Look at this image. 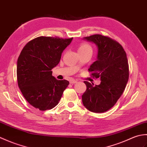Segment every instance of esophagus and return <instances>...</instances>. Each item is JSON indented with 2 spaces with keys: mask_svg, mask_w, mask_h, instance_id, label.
Masks as SVG:
<instances>
[{
  "mask_svg": "<svg viewBox=\"0 0 147 147\" xmlns=\"http://www.w3.org/2000/svg\"><path fill=\"white\" fill-rule=\"evenodd\" d=\"M69 83L71 84H74V83H77V80H74V79H71L69 81Z\"/></svg>",
  "mask_w": 147,
  "mask_h": 147,
  "instance_id": "34e87169",
  "label": "esophagus"
}]
</instances>
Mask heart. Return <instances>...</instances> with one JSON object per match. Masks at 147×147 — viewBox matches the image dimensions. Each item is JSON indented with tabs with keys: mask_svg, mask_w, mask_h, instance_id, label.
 <instances>
[{
	"mask_svg": "<svg viewBox=\"0 0 147 147\" xmlns=\"http://www.w3.org/2000/svg\"><path fill=\"white\" fill-rule=\"evenodd\" d=\"M78 52H84L87 51H92V47L86 43H82L78 47Z\"/></svg>",
	"mask_w": 147,
	"mask_h": 147,
	"instance_id": "b5f03b06",
	"label": "heart"
}]
</instances>
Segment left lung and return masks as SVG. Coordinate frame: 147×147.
Instances as JSON below:
<instances>
[{
  "label": "left lung",
  "mask_w": 147,
  "mask_h": 147,
  "mask_svg": "<svg viewBox=\"0 0 147 147\" xmlns=\"http://www.w3.org/2000/svg\"><path fill=\"white\" fill-rule=\"evenodd\" d=\"M83 40L95 43L98 52L96 61L90 65L92 75L101 83L93 86L84 82L86 90L82 95L83 105L88 111L102 113L115 105L123 94L129 78L126 54L119 43L107 36L93 35Z\"/></svg>",
  "instance_id": "obj_1"
}]
</instances>
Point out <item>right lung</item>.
Wrapping results in <instances>:
<instances>
[{
    "label": "right lung",
    "mask_w": 147,
    "mask_h": 147,
    "mask_svg": "<svg viewBox=\"0 0 147 147\" xmlns=\"http://www.w3.org/2000/svg\"><path fill=\"white\" fill-rule=\"evenodd\" d=\"M73 38L39 36L24 47L17 62L19 88L28 102L40 111L55 107L69 85L67 80L53 76V68Z\"/></svg>",
    "instance_id": "obj_1"
}]
</instances>
